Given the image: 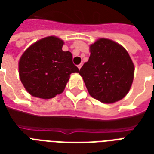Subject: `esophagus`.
I'll list each match as a JSON object with an SVG mask.
<instances>
[{
  "instance_id": "1",
  "label": "esophagus",
  "mask_w": 154,
  "mask_h": 154,
  "mask_svg": "<svg viewBox=\"0 0 154 154\" xmlns=\"http://www.w3.org/2000/svg\"><path fill=\"white\" fill-rule=\"evenodd\" d=\"M82 66H83V64H82V63H80V64H79V65H78V68H79V69H80V68L82 67Z\"/></svg>"
}]
</instances>
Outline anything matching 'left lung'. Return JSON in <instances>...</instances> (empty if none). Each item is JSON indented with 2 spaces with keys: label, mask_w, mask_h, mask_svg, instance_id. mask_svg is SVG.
Returning <instances> with one entry per match:
<instances>
[{
  "label": "left lung",
  "mask_w": 154,
  "mask_h": 154,
  "mask_svg": "<svg viewBox=\"0 0 154 154\" xmlns=\"http://www.w3.org/2000/svg\"><path fill=\"white\" fill-rule=\"evenodd\" d=\"M89 59L79 70L92 97L114 103L125 97L134 77V65L125 48L108 39L90 46Z\"/></svg>",
  "instance_id": "obj_1"
}]
</instances>
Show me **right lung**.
<instances>
[{"label": "right lung", "instance_id": "1", "mask_svg": "<svg viewBox=\"0 0 154 154\" xmlns=\"http://www.w3.org/2000/svg\"><path fill=\"white\" fill-rule=\"evenodd\" d=\"M63 44L57 37L48 36L30 46L21 57L20 79L33 97H54L63 92L70 74L79 72L71 53L62 50Z\"/></svg>", "mask_w": 154, "mask_h": 154}]
</instances>
